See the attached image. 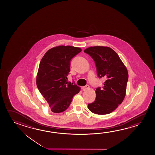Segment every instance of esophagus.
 Returning a JSON list of instances; mask_svg holds the SVG:
<instances>
[{
	"label": "esophagus",
	"instance_id": "esophagus-1",
	"mask_svg": "<svg viewBox=\"0 0 155 155\" xmlns=\"http://www.w3.org/2000/svg\"><path fill=\"white\" fill-rule=\"evenodd\" d=\"M89 89V86L88 85H86V86H85L83 87H82V89H83V91H87V90H88V89Z\"/></svg>",
	"mask_w": 155,
	"mask_h": 155
}]
</instances>
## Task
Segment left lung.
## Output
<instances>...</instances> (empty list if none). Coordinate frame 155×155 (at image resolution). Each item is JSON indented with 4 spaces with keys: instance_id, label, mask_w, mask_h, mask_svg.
<instances>
[{
    "instance_id": "left-lung-1",
    "label": "left lung",
    "mask_w": 155,
    "mask_h": 155,
    "mask_svg": "<svg viewBox=\"0 0 155 155\" xmlns=\"http://www.w3.org/2000/svg\"><path fill=\"white\" fill-rule=\"evenodd\" d=\"M84 52L94 61L98 77L106 79L102 88L96 89L95 100L88 105V108L97 114H107L116 110L125 98L128 71L118 54L110 48L91 47Z\"/></svg>"
}]
</instances>
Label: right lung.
<instances>
[{"label":"right lung","mask_w":155,"mask_h":155,"mask_svg":"<svg viewBox=\"0 0 155 155\" xmlns=\"http://www.w3.org/2000/svg\"><path fill=\"white\" fill-rule=\"evenodd\" d=\"M81 48L60 45L45 54L39 63L36 77L37 88L47 100L51 111L61 113L68 108L80 87L67 82L71 59Z\"/></svg>","instance_id":"1"}]
</instances>
